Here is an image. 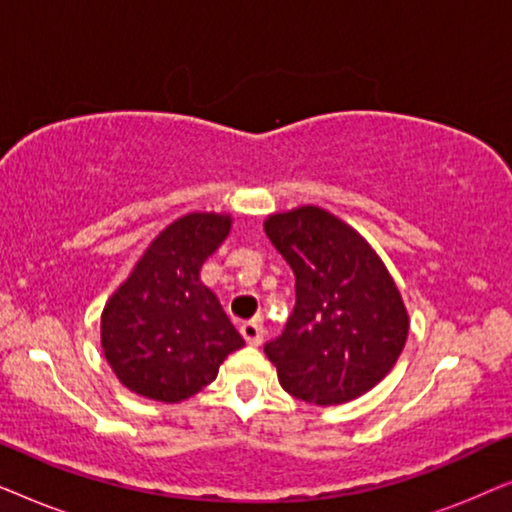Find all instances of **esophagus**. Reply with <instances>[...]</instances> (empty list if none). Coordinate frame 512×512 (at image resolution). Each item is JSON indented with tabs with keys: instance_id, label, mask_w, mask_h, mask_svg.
<instances>
[{
	"instance_id": "1",
	"label": "esophagus",
	"mask_w": 512,
	"mask_h": 512,
	"mask_svg": "<svg viewBox=\"0 0 512 512\" xmlns=\"http://www.w3.org/2000/svg\"><path fill=\"white\" fill-rule=\"evenodd\" d=\"M240 333L247 345L258 347L263 342V326L258 321H247V324L240 326Z\"/></svg>"
}]
</instances>
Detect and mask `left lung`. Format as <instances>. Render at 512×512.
<instances>
[{"label":"left lung","mask_w":512,"mask_h":512,"mask_svg":"<svg viewBox=\"0 0 512 512\" xmlns=\"http://www.w3.org/2000/svg\"><path fill=\"white\" fill-rule=\"evenodd\" d=\"M296 275V307L265 345L279 384L312 405L359 398L394 368L408 340V310L387 265L352 226L317 205L263 223Z\"/></svg>","instance_id":"1"}]
</instances>
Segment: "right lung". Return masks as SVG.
<instances>
[{"mask_svg":"<svg viewBox=\"0 0 512 512\" xmlns=\"http://www.w3.org/2000/svg\"><path fill=\"white\" fill-rule=\"evenodd\" d=\"M233 226V216L191 212L153 240L102 310L104 359L135 394L181 403L212 384L244 347L200 268Z\"/></svg>","mask_w":512,"mask_h":512,"instance_id":"right-lung-1","label":"right lung"}]
</instances>
